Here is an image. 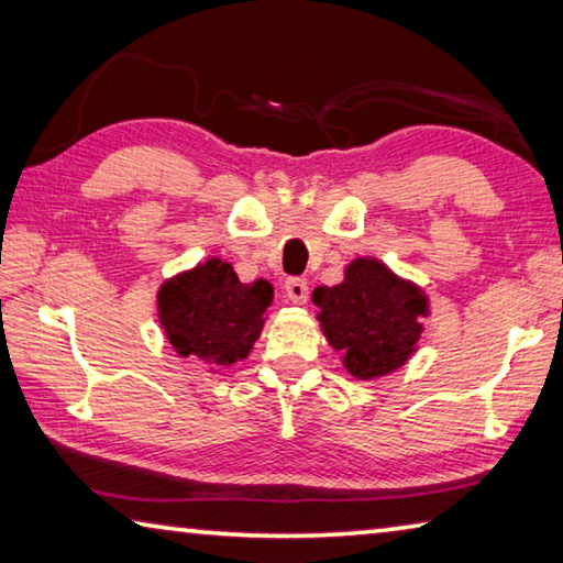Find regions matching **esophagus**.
<instances>
[{"instance_id":"esophagus-1","label":"esophagus","mask_w":563,"mask_h":563,"mask_svg":"<svg viewBox=\"0 0 563 563\" xmlns=\"http://www.w3.org/2000/svg\"><path fill=\"white\" fill-rule=\"evenodd\" d=\"M285 295H288L290 302L305 305L310 298L308 280H305V278H288V280H285Z\"/></svg>"}]
</instances>
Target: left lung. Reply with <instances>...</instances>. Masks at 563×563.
<instances>
[{"mask_svg":"<svg viewBox=\"0 0 563 563\" xmlns=\"http://www.w3.org/2000/svg\"><path fill=\"white\" fill-rule=\"evenodd\" d=\"M312 302L330 345L342 350V365L357 379L402 367L430 312L422 290L369 258L352 261L340 285L316 288Z\"/></svg>","mask_w":563,"mask_h":563,"instance_id":"8db88e82","label":"left lung"}]
</instances>
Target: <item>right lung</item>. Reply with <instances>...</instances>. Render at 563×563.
I'll use <instances>...</instances> for the list:
<instances>
[{
	"label": "right lung",
	"instance_id": "1",
	"mask_svg": "<svg viewBox=\"0 0 563 563\" xmlns=\"http://www.w3.org/2000/svg\"><path fill=\"white\" fill-rule=\"evenodd\" d=\"M271 300V283L245 285L231 263L211 258L161 285L158 318L180 357L225 367L251 352Z\"/></svg>",
	"mask_w": 563,
	"mask_h": 563
}]
</instances>
